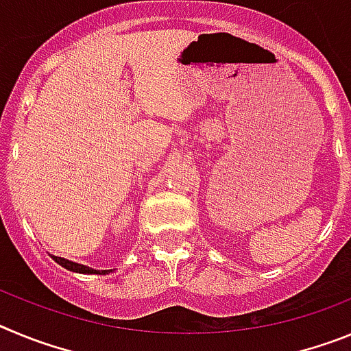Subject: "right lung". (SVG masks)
Returning a JSON list of instances; mask_svg holds the SVG:
<instances>
[{
  "label": "right lung",
  "mask_w": 351,
  "mask_h": 351,
  "mask_svg": "<svg viewBox=\"0 0 351 351\" xmlns=\"http://www.w3.org/2000/svg\"><path fill=\"white\" fill-rule=\"evenodd\" d=\"M51 256L56 263H60L61 267L68 269V271H71V272H79V274H108V272H112V269H110V271H98V269H91V267H88V265H82V263H77V262H71V260L61 258V256H54V255H51Z\"/></svg>",
  "instance_id": "add662e5"
}]
</instances>
